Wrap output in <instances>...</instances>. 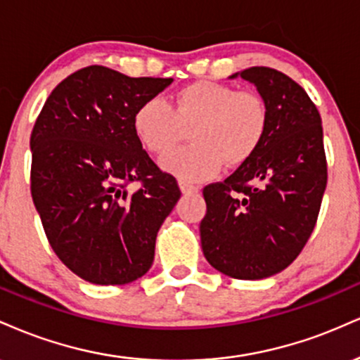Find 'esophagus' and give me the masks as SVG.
<instances>
[{
    "label": "esophagus",
    "instance_id": "34e87169",
    "mask_svg": "<svg viewBox=\"0 0 360 360\" xmlns=\"http://www.w3.org/2000/svg\"><path fill=\"white\" fill-rule=\"evenodd\" d=\"M179 185H180V190H181V193H197L198 192V187L197 185H192V184H188V181H184V180H180L179 181Z\"/></svg>",
    "mask_w": 360,
    "mask_h": 360
}]
</instances>
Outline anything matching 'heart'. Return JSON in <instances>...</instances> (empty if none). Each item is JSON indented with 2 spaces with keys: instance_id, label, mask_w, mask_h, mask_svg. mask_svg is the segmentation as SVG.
Wrapping results in <instances>:
<instances>
[{
  "instance_id": "b5f03b06",
  "label": "heart",
  "mask_w": 360,
  "mask_h": 360,
  "mask_svg": "<svg viewBox=\"0 0 360 360\" xmlns=\"http://www.w3.org/2000/svg\"><path fill=\"white\" fill-rule=\"evenodd\" d=\"M269 112L257 92L238 91L227 84L200 80L176 92L172 104L151 97L133 116L134 133L153 155H165L190 128L192 145L162 160V167L184 181H202L222 163H246L264 141Z\"/></svg>"
}]
</instances>
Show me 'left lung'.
Listing matches in <instances>:
<instances>
[{
	"instance_id": "left-lung-1",
	"label": "left lung",
	"mask_w": 360,
	"mask_h": 360,
	"mask_svg": "<svg viewBox=\"0 0 360 360\" xmlns=\"http://www.w3.org/2000/svg\"><path fill=\"white\" fill-rule=\"evenodd\" d=\"M239 75L268 105V131L246 163L204 188L200 240L217 271L263 280L288 268L310 239L327 187V158L322 117L305 89L269 67Z\"/></svg>"
}]
</instances>
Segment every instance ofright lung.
<instances>
[{
	"label": "right lung",
	"mask_w": 360,
	"mask_h": 360,
	"mask_svg": "<svg viewBox=\"0 0 360 360\" xmlns=\"http://www.w3.org/2000/svg\"><path fill=\"white\" fill-rule=\"evenodd\" d=\"M172 82L89 65L63 79L38 114L33 204L55 255L89 283L126 285L153 264L156 234L181 193L143 150L133 116Z\"/></svg>",
	"instance_id": "add662e5"
}]
</instances>
